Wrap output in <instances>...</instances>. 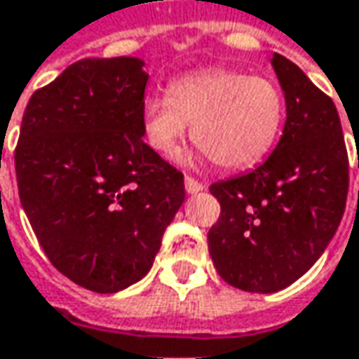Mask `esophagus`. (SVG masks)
<instances>
[{
  "mask_svg": "<svg viewBox=\"0 0 359 359\" xmlns=\"http://www.w3.org/2000/svg\"><path fill=\"white\" fill-rule=\"evenodd\" d=\"M184 189H187V193H191V195H193V193H199V191H203V189H205V184L187 175V177H184Z\"/></svg>",
  "mask_w": 359,
  "mask_h": 359,
  "instance_id": "obj_1",
  "label": "esophagus"
}]
</instances>
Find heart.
<instances>
[{
	"label": "heart",
	"mask_w": 359,
	"mask_h": 359,
	"mask_svg": "<svg viewBox=\"0 0 359 359\" xmlns=\"http://www.w3.org/2000/svg\"><path fill=\"white\" fill-rule=\"evenodd\" d=\"M285 100L269 78L212 67L180 76L168 94H151L142 107L149 147L172 156L191 125V140L217 168L243 170L276 146Z\"/></svg>",
	"instance_id": "1"
}]
</instances>
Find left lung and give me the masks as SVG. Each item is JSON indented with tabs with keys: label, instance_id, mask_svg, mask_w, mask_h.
<instances>
[{
	"label": "left lung",
	"instance_id": "left-lung-1",
	"mask_svg": "<svg viewBox=\"0 0 359 359\" xmlns=\"http://www.w3.org/2000/svg\"><path fill=\"white\" fill-rule=\"evenodd\" d=\"M271 65L285 94V127L252 172L210 187L219 217L208 245L219 277L271 294L302 277L335 236L349 189V162L333 100L290 59ZM359 166V162H358Z\"/></svg>",
	"mask_w": 359,
	"mask_h": 359
}]
</instances>
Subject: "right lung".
<instances>
[{
    "label": "right lung",
    "mask_w": 359,
    "mask_h": 359,
    "mask_svg": "<svg viewBox=\"0 0 359 359\" xmlns=\"http://www.w3.org/2000/svg\"><path fill=\"white\" fill-rule=\"evenodd\" d=\"M147 74L135 57L82 59L22 116L18 195L57 271L114 294L151 269L184 179L144 142Z\"/></svg>",
    "instance_id": "right-lung-1"
}]
</instances>
